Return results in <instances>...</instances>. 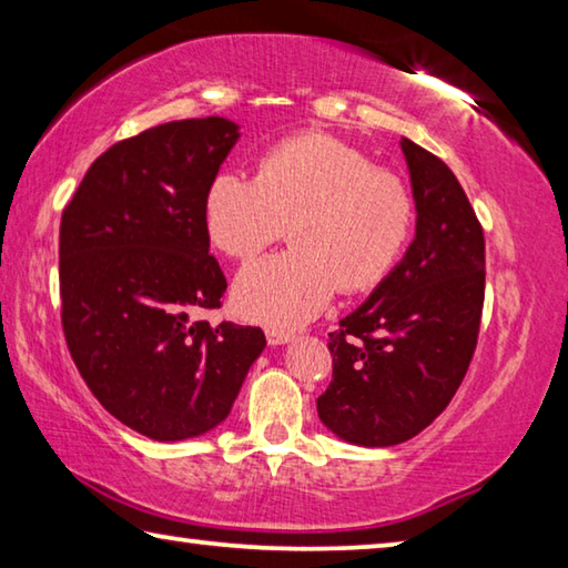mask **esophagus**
<instances>
[{
	"instance_id": "obj_1",
	"label": "esophagus",
	"mask_w": 568,
	"mask_h": 568,
	"mask_svg": "<svg viewBox=\"0 0 568 568\" xmlns=\"http://www.w3.org/2000/svg\"><path fill=\"white\" fill-rule=\"evenodd\" d=\"M265 337H267V345H285V343H291L295 335L293 333H285V329L267 327L265 329Z\"/></svg>"
}]
</instances>
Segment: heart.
I'll return each mask as SVG.
<instances>
[{
  "mask_svg": "<svg viewBox=\"0 0 568 568\" xmlns=\"http://www.w3.org/2000/svg\"><path fill=\"white\" fill-rule=\"evenodd\" d=\"M293 248L245 265L233 305L243 317L291 329L320 315L335 291L377 287L405 253L415 199L407 181L327 133L273 143L257 176L221 171L203 195V223L221 253L248 261L283 235Z\"/></svg>",
  "mask_w": 568,
  "mask_h": 568,
  "instance_id": "b5f03b06",
  "label": "heart"
}]
</instances>
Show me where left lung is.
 <instances>
[{
  "mask_svg": "<svg viewBox=\"0 0 568 568\" xmlns=\"http://www.w3.org/2000/svg\"><path fill=\"white\" fill-rule=\"evenodd\" d=\"M417 209L415 241L329 333L333 383L320 422L349 445L392 447L432 425L459 389L484 305V233L455 173L402 139Z\"/></svg>",
  "mask_w": 568,
  "mask_h": 568,
  "instance_id": "8db88e82",
  "label": "left lung"
}]
</instances>
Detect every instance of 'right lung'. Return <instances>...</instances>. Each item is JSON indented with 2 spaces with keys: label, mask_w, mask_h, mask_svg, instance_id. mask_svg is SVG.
<instances>
[{
  "label": "right lung",
  "mask_w": 568,
  "mask_h": 568,
  "mask_svg": "<svg viewBox=\"0 0 568 568\" xmlns=\"http://www.w3.org/2000/svg\"><path fill=\"white\" fill-rule=\"evenodd\" d=\"M239 139L221 116L141 131L91 163L61 213L69 353L104 409L156 442L219 427L265 347L261 327L191 317L229 287L203 195Z\"/></svg>",
  "instance_id": "right-lung-1"
}]
</instances>
